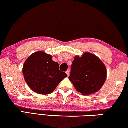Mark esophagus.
Listing matches in <instances>:
<instances>
[{
	"label": "esophagus",
	"instance_id": "1",
	"mask_svg": "<svg viewBox=\"0 0 128 128\" xmlns=\"http://www.w3.org/2000/svg\"><path fill=\"white\" fill-rule=\"evenodd\" d=\"M66 74L68 75V76H70V70H68L66 72Z\"/></svg>",
	"mask_w": 128,
	"mask_h": 128
}]
</instances>
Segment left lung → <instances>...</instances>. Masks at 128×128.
I'll return each mask as SVG.
<instances>
[{
	"label": "left lung",
	"mask_w": 128,
	"mask_h": 128,
	"mask_svg": "<svg viewBox=\"0 0 128 128\" xmlns=\"http://www.w3.org/2000/svg\"><path fill=\"white\" fill-rule=\"evenodd\" d=\"M106 78V66L96 56L85 52L81 58H74L69 79L80 93L90 94L97 92Z\"/></svg>",
	"instance_id": "left-lung-1"
}]
</instances>
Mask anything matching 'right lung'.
Returning a JSON list of instances; mask_svg holds the SVG:
<instances>
[{"mask_svg": "<svg viewBox=\"0 0 128 128\" xmlns=\"http://www.w3.org/2000/svg\"><path fill=\"white\" fill-rule=\"evenodd\" d=\"M24 77L29 88L39 94H48L68 76L59 70V64L51 55L38 52L30 56L22 68Z\"/></svg>", "mask_w": 128, "mask_h": 128, "instance_id": "1", "label": "right lung"}]
</instances>
